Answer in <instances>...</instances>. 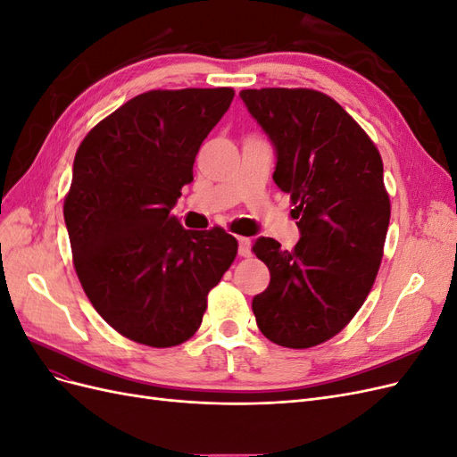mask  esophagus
<instances>
[{"instance_id": "1", "label": "esophagus", "mask_w": 457, "mask_h": 457, "mask_svg": "<svg viewBox=\"0 0 457 457\" xmlns=\"http://www.w3.org/2000/svg\"><path fill=\"white\" fill-rule=\"evenodd\" d=\"M250 253H252V240L245 237H238V255L250 257Z\"/></svg>"}]
</instances>
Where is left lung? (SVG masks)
<instances>
[{
  "label": "left lung",
  "instance_id": "8db88e82",
  "mask_svg": "<svg viewBox=\"0 0 457 457\" xmlns=\"http://www.w3.org/2000/svg\"><path fill=\"white\" fill-rule=\"evenodd\" d=\"M244 104L276 152L301 238L292 252L261 237L252 252L270 270L253 297L261 334L287 349L320 345L362 307L381 265L391 202L383 162L366 131L314 89H244Z\"/></svg>",
  "mask_w": 457,
  "mask_h": 457
}]
</instances>
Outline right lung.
Listing matches in <instances>:
<instances>
[{
    "label": "right lung",
    "instance_id": "1",
    "mask_svg": "<svg viewBox=\"0 0 457 457\" xmlns=\"http://www.w3.org/2000/svg\"><path fill=\"white\" fill-rule=\"evenodd\" d=\"M234 89H154L86 135L64 198L74 269L118 334L175 347L196 334L207 294L238 253L227 230H187L171 215L198 150Z\"/></svg>",
    "mask_w": 457,
    "mask_h": 457
}]
</instances>
